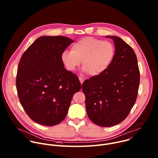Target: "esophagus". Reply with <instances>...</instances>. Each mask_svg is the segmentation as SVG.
I'll return each mask as SVG.
<instances>
[{"instance_id":"esophagus-1","label":"esophagus","mask_w":158,"mask_h":158,"mask_svg":"<svg viewBox=\"0 0 158 158\" xmlns=\"http://www.w3.org/2000/svg\"><path fill=\"white\" fill-rule=\"evenodd\" d=\"M79 81H80V82H81V84H83V82H84V80H85L84 78H82V77H79Z\"/></svg>"}]
</instances>
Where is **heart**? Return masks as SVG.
<instances>
[{"label": "heart", "instance_id": "1", "mask_svg": "<svg viewBox=\"0 0 158 158\" xmlns=\"http://www.w3.org/2000/svg\"><path fill=\"white\" fill-rule=\"evenodd\" d=\"M115 54L116 49L111 42L85 37L73 45L71 51H63L60 59L65 68L71 72L76 70L82 61L83 71L97 76L109 68Z\"/></svg>", "mask_w": 158, "mask_h": 158}]
</instances>
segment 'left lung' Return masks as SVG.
<instances>
[{"label":"left lung","instance_id":"8db88e82","mask_svg":"<svg viewBox=\"0 0 158 158\" xmlns=\"http://www.w3.org/2000/svg\"><path fill=\"white\" fill-rule=\"evenodd\" d=\"M113 40L116 54L113 62L102 74L82 84L89 118L95 124L110 127L124 121L136 101L140 73L136 54L121 38Z\"/></svg>","mask_w":158,"mask_h":158}]
</instances>
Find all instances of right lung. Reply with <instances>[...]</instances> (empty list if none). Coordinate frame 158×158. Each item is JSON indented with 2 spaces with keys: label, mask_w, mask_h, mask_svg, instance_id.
Masks as SVG:
<instances>
[{
  "label": "right lung",
  "mask_w": 158,
  "mask_h": 158,
  "mask_svg": "<svg viewBox=\"0 0 158 158\" xmlns=\"http://www.w3.org/2000/svg\"><path fill=\"white\" fill-rule=\"evenodd\" d=\"M73 42L64 36H41L21 57L16 77L18 96L29 118L39 124L62 122L81 88L78 77L67 71L60 59Z\"/></svg>",
  "instance_id": "obj_1"
}]
</instances>
